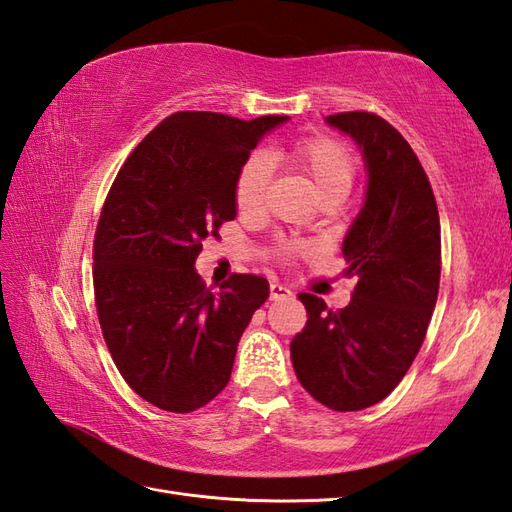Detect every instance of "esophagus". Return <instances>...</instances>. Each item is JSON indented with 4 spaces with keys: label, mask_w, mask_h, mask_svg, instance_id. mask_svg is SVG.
<instances>
[{
    "label": "esophagus",
    "mask_w": 512,
    "mask_h": 512,
    "mask_svg": "<svg viewBox=\"0 0 512 512\" xmlns=\"http://www.w3.org/2000/svg\"><path fill=\"white\" fill-rule=\"evenodd\" d=\"M292 290L285 288L281 283H270V299L272 301H281V299H290Z\"/></svg>",
    "instance_id": "esophagus-1"
}]
</instances>
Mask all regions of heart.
<instances>
[{
  "instance_id": "1",
  "label": "heart",
  "mask_w": 512,
  "mask_h": 512,
  "mask_svg": "<svg viewBox=\"0 0 512 512\" xmlns=\"http://www.w3.org/2000/svg\"><path fill=\"white\" fill-rule=\"evenodd\" d=\"M285 161L294 170H299L312 183L320 198H347L353 185L355 163L351 152L342 144L327 137H314L294 144L292 148H277L266 154H253L248 159L235 181V202L244 213H259L264 207L268 183H270V161Z\"/></svg>"
}]
</instances>
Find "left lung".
Masks as SVG:
<instances>
[{"mask_svg": "<svg viewBox=\"0 0 512 512\" xmlns=\"http://www.w3.org/2000/svg\"><path fill=\"white\" fill-rule=\"evenodd\" d=\"M325 122L351 137L364 159V202L342 240L344 275L358 285L340 312L299 294L307 325L290 358L316 401L353 412L386 399L417 358L438 296L441 222L417 154L386 120L355 111Z\"/></svg>", "mask_w": 512, "mask_h": 512, "instance_id": "1", "label": "left lung"}]
</instances>
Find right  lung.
I'll use <instances>...</instances> for the list:
<instances>
[{"mask_svg": "<svg viewBox=\"0 0 512 512\" xmlns=\"http://www.w3.org/2000/svg\"><path fill=\"white\" fill-rule=\"evenodd\" d=\"M181 111L150 130L106 196L93 244L102 336L126 384L168 412H192L229 384L237 342L270 294L233 275L211 292L194 264L202 240L237 216L251 150L288 122Z\"/></svg>", "mask_w": 512, "mask_h": 512, "instance_id": "obj_1", "label": "right lung"}]
</instances>
